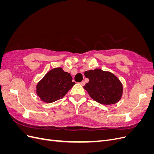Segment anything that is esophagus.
Listing matches in <instances>:
<instances>
[{
  "instance_id": "1",
  "label": "esophagus",
  "mask_w": 154,
  "mask_h": 154,
  "mask_svg": "<svg viewBox=\"0 0 154 154\" xmlns=\"http://www.w3.org/2000/svg\"><path fill=\"white\" fill-rule=\"evenodd\" d=\"M85 82H83V81H82V82H80V85H82V86H83V85H85Z\"/></svg>"
}]
</instances>
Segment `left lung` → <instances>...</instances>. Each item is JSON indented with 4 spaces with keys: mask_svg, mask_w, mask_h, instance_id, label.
<instances>
[{
    "mask_svg": "<svg viewBox=\"0 0 154 154\" xmlns=\"http://www.w3.org/2000/svg\"><path fill=\"white\" fill-rule=\"evenodd\" d=\"M84 74L89 82L83 88L94 101L100 104L111 105L120 100L123 85L114 74L100 69L85 71Z\"/></svg>",
    "mask_w": 154,
    "mask_h": 154,
    "instance_id": "left-lung-1",
    "label": "left lung"
}]
</instances>
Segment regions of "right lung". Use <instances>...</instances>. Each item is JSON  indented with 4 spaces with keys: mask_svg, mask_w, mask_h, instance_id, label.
Here are the masks:
<instances>
[{
    "mask_svg": "<svg viewBox=\"0 0 154 154\" xmlns=\"http://www.w3.org/2000/svg\"><path fill=\"white\" fill-rule=\"evenodd\" d=\"M71 74L64 72L61 67L49 71L36 85V93L42 101L52 103L67 94L75 83Z\"/></svg>",
    "mask_w": 154,
    "mask_h": 154,
    "instance_id": "obj_1",
    "label": "right lung"
}]
</instances>
